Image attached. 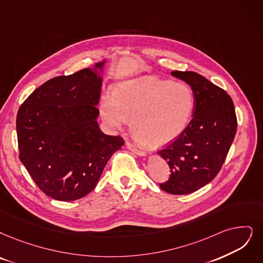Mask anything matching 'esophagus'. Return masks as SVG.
<instances>
[{"label":"esophagus","mask_w":263,"mask_h":263,"mask_svg":"<svg viewBox=\"0 0 263 263\" xmlns=\"http://www.w3.org/2000/svg\"><path fill=\"white\" fill-rule=\"evenodd\" d=\"M126 145H127L128 150L133 151V152L136 153V154H138L139 156H144V155H145V152H144L142 149L137 148V146H136L135 144H133V143H130V142H126Z\"/></svg>","instance_id":"obj_1"}]
</instances>
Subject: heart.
I'll list each match as a JSON object with an SVG mask.
<instances>
[{
	"mask_svg": "<svg viewBox=\"0 0 263 263\" xmlns=\"http://www.w3.org/2000/svg\"><path fill=\"white\" fill-rule=\"evenodd\" d=\"M193 108L194 96L186 84L142 78L118 84L112 99H101L99 113L111 130L121 129L130 119L134 137L144 145L160 148L183 133Z\"/></svg>",
	"mask_w": 263,
	"mask_h": 263,
	"instance_id": "heart-1",
	"label": "heart"
}]
</instances>
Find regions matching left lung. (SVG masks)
<instances>
[{
    "label": "left lung",
    "instance_id": "obj_1",
    "mask_svg": "<svg viewBox=\"0 0 263 263\" xmlns=\"http://www.w3.org/2000/svg\"><path fill=\"white\" fill-rule=\"evenodd\" d=\"M171 74L189 84L194 96L191 122L177 140L157 152L171 170L170 179L160 187L181 195L197 191L216 177L234 140L237 121L233 101L222 88L196 72Z\"/></svg>",
    "mask_w": 263,
    "mask_h": 263
}]
</instances>
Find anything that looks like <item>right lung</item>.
Masks as SVG:
<instances>
[{
	"label": "right lung",
	"instance_id": "add662e5",
	"mask_svg": "<svg viewBox=\"0 0 263 263\" xmlns=\"http://www.w3.org/2000/svg\"><path fill=\"white\" fill-rule=\"evenodd\" d=\"M106 62L45 82L18 110L20 161L41 190L57 201H76L92 191L124 144L120 136L103 134L97 122Z\"/></svg>",
	"mask_w": 263,
	"mask_h": 263
}]
</instances>
